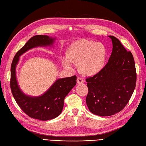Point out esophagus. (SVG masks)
Wrapping results in <instances>:
<instances>
[{"label": "esophagus", "mask_w": 146, "mask_h": 146, "mask_svg": "<svg viewBox=\"0 0 146 146\" xmlns=\"http://www.w3.org/2000/svg\"><path fill=\"white\" fill-rule=\"evenodd\" d=\"M84 83V80L82 78L78 77L77 78V83L78 84H83Z\"/></svg>", "instance_id": "obj_1"}]
</instances>
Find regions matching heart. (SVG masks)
Wrapping results in <instances>:
<instances>
[{
  "instance_id": "1",
  "label": "heart",
  "mask_w": 146,
  "mask_h": 146,
  "mask_svg": "<svg viewBox=\"0 0 146 146\" xmlns=\"http://www.w3.org/2000/svg\"><path fill=\"white\" fill-rule=\"evenodd\" d=\"M66 58L61 60L64 67L72 68L71 64L78 65L79 71L83 75L93 76L104 67L106 49L101 43L88 40H80L73 42L66 48Z\"/></svg>"
}]
</instances>
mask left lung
<instances>
[{"label": "left lung", "mask_w": 146, "mask_h": 146, "mask_svg": "<svg viewBox=\"0 0 146 146\" xmlns=\"http://www.w3.org/2000/svg\"><path fill=\"white\" fill-rule=\"evenodd\" d=\"M108 37L113 48L108 63L99 74L86 80L88 108L92 113L102 117L113 115L126 106L133 93L137 80L131 52H127L117 38Z\"/></svg>", "instance_id": "8db88e82"}]
</instances>
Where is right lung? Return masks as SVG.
I'll list each match as a JSON object with an SVG mask.
<instances>
[{"label": "right lung", "mask_w": 146, "mask_h": 146, "mask_svg": "<svg viewBox=\"0 0 146 146\" xmlns=\"http://www.w3.org/2000/svg\"><path fill=\"white\" fill-rule=\"evenodd\" d=\"M56 37L47 35H36L18 51L11 66L10 86L13 96L24 113L33 119L48 121L60 115L63 110L64 99L76 85V76L56 80L44 94L39 96H31L23 92L18 83L16 68L20 56L30 49L38 47H52Z\"/></svg>", "instance_id": "add662e5"}]
</instances>
